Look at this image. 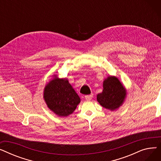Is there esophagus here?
Returning a JSON list of instances; mask_svg holds the SVG:
<instances>
[{"label": "esophagus", "instance_id": "1", "mask_svg": "<svg viewBox=\"0 0 161 161\" xmlns=\"http://www.w3.org/2000/svg\"><path fill=\"white\" fill-rule=\"evenodd\" d=\"M92 97H93V95H92V94H91V95L85 96V98H86L87 100H91Z\"/></svg>", "mask_w": 161, "mask_h": 161}]
</instances>
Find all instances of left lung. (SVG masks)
Here are the masks:
<instances>
[{"label": "left lung", "mask_w": 161, "mask_h": 161, "mask_svg": "<svg viewBox=\"0 0 161 161\" xmlns=\"http://www.w3.org/2000/svg\"><path fill=\"white\" fill-rule=\"evenodd\" d=\"M126 96L125 86L117 77L109 75L103 81V90L97 96L98 103L111 111L117 110L124 103Z\"/></svg>", "instance_id": "obj_1"}]
</instances>
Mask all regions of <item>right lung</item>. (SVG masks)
Listing matches in <instances>:
<instances>
[{
  "label": "right lung",
  "mask_w": 161,
  "mask_h": 161,
  "mask_svg": "<svg viewBox=\"0 0 161 161\" xmlns=\"http://www.w3.org/2000/svg\"><path fill=\"white\" fill-rule=\"evenodd\" d=\"M46 85L44 100L47 108L58 117L72 114L80 103V98L67 78H59L57 75Z\"/></svg>",
  "instance_id": "obj_1"
}]
</instances>
